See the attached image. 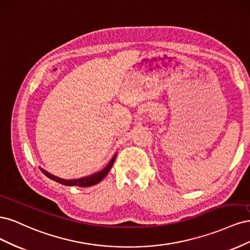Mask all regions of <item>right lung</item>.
<instances>
[{
  "mask_svg": "<svg viewBox=\"0 0 250 250\" xmlns=\"http://www.w3.org/2000/svg\"><path fill=\"white\" fill-rule=\"evenodd\" d=\"M116 156H117V155L113 156L112 160L109 162V164H108V165L106 166V167H105L103 170H101L100 172L95 173V174H93V175H90V176L79 178V179L65 180V179L58 178V177H56V176H54V175H51L50 173H48L47 171H44V170H42V169H41V170H42V172L47 177H49L50 179L55 180V181H57V183L62 184V185H64V186H78V187H90V186H94V185H96V184H98V183H100V181H101L105 176L107 175V173L109 172L110 168L112 167L113 162H115V160H116Z\"/></svg>",
  "mask_w": 250,
  "mask_h": 250,
  "instance_id": "obj_1",
  "label": "right lung"
}]
</instances>
